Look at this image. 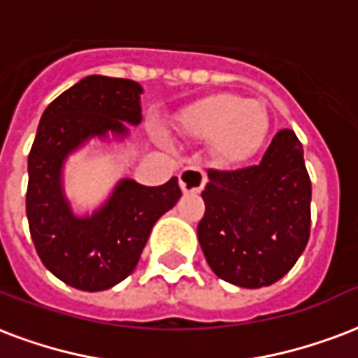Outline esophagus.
Returning <instances> with one entry per match:
<instances>
[{"label": "esophagus", "mask_w": 358, "mask_h": 358, "mask_svg": "<svg viewBox=\"0 0 358 358\" xmlns=\"http://www.w3.org/2000/svg\"><path fill=\"white\" fill-rule=\"evenodd\" d=\"M206 184V173L201 167H185L180 173V187L184 193H201Z\"/></svg>", "instance_id": "1"}]
</instances>
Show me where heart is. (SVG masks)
<instances>
[{
	"label": "heart",
	"instance_id": "heart-1",
	"mask_svg": "<svg viewBox=\"0 0 358 358\" xmlns=\"http://www.w3.org/2000/svg\"><path fill=\"white\" fill-rule=\"evenodd\" d=\"M178 125L189 136L210 138L212 155L220 163L238 165L263 146L270 116L263 101L212 94L184 108Z\"/></svg>",
	"mask_w": 358,
	"mask_h": 358
}]
</instances>
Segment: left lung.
<instances>
[{
    "mask_svg": "<svg viewBox=\"0 0 358 358\" xmlns=\"http://www.w3.org/2000/svg\"><path fill=\"white\" fill-rule=\"evenodd\" d=\"M199 244L217 278L245 289L282 280L310 238L312 182L294 131H278L263 159L208 171Z\"/></svg>",
    "mask_w": 358,
    "mask_h": 358,
    "instance_id": "1",
    "label": "left lung"
}]
</instances>
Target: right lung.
I'll list each match as a JSON object with an SVG mask.
<instances>
[{
  "mask_svg": "<svg viewBox=\"0 0 358 358\" xmlns=\"http://www.w3.org/2000/svg\"><path fill=\"white\" fill-rule=\"evenodd\" d=\"M143 86L92 75L52 101L27 157L26 214L43 264L80 291H105L135 270L152 227L182 197L178 178L143 185L120 180L94 214L76 215L64 191L67 157L90 138H125L138 125Z\"/></svg>",
  "mask_w": 358,
  "mask_h": 358,
  "instance_id": "add662e5",
  "label": "right lung"
}]
</instances>
